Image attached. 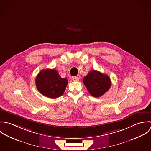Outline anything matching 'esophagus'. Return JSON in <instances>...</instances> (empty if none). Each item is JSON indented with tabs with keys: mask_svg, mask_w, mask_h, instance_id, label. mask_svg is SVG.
Returning a JSON list of instances; mask_svg holds the SVG:
<instances>
[{
	"mask_svg": "<svg viewBox=\"0 0 151 151\" xmlns=\"http://www.w3.org/2000/svg\"><path fill=\"white\" fill-rule=\"evenodd\" d=\"M72 79L73 80V81H75V82H78L79 81V78L77 77V76H73L72 77Z\"/></svg>",
	"mask_w": 151,
	"mask_h": 151,
	"instance_id": "obj_1",
	"label": "esophagus"
}]
</instances>
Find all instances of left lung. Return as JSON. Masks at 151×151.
<instances>
[{
	"label": "left lung",
	"mask_w": 151,
	"mask_h": 151,
	"mask_svg": "<svg viewBox=\"0 0 151 151\" xmlns=\"http://www.w3.org/2000/svg\"><path fill=\"white\" fill-rule=\"evenodd\" d=\"M83 82L89 93L96 97L103 95L109 91L111 84L109 76L95 70L85 76Z\"/></svg>",
	"instance_id": "8db88e82"
}]
</instances>
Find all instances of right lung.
<instances>
[{
  "label": "right lung",
  "instance_id": "obj_1",
  "mask_svg": "<svg viewBox=\"0 0 151 151\" xmlns=\"http://www.w3.org/2000/svg\"><path fill=\"white\" fill-rule=\"evenodd\" d=\"M68 81L62 78L55 69H47L41 70L35 79V85L38 91L49 98H58L65 91Z\"/></svg>",
  "mask_w": 151,
  "mask_h": 151
}]
</instances>
